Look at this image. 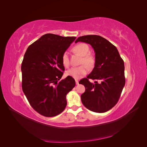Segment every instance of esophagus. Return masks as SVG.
Returning a JSON list of instances; mask_svg holds the SVG:
<instances>
[{"label": "esophagus", "instance_id": "esophagus-1", "mask_svg": "<svg viewBox=\"0 0 147 147\" xmlns=\"http://www.w3.org/2000/svg\"><path fill=\"white\" fill-rule=\"evenodd\" d=\"M75 83H76V84H79V82H78V81L77 80H75Z\"/></svg>", "mask_w": 147, "mask_h": 147}]
</instances>
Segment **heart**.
Segmentation results:
<instances>
[{"label": "heart", "instance_id": "b5f03b06", "mask_svg": "<svg viewBox=\"0 0 147 147\" xmlns=\"http://www.w3.org/2000/svg\"><path fill=\"white\" fill-rule=\"evenodd\" d=\"M74 52L77 53L82 56L80 61L82 65L78 67L71 68L66 72L67 76L72 77L74 79H80L84 75H85L88 72V67H92L95 63V57L89 53L90 48L86 43H80L74 46L72 48ZM61 61L63 65L66 68H68L70 65V61L68 53L64 52L61 57Z\"/></svg>", "mask_w": 147, "mask_h": 147}]
</instances>
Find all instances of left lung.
<instances>
[{
    "instance_id": "left-lung-1",
    "label": "left lung",
    "mask_w": 147,
    "mask_h": 147,
    "mask_svg": "<svg viewBox=\"0 0 147 147\" xmlns=\"http://www.w3.org/2000/svg\"><path fill=\"white\" fill-rule=\"evenodd\" d=\"M78 42L90 44L96 55L94 69L80 81L85 87L81 96L82 103L92 112H107L117 104L125 84L124 61L116 47L99 35H84L75 43ZM89 79L96 80L95 83Z\"/></svg>"
}]
</instances>
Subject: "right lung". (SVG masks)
Segmentation results:
<instances>
[{
	"instance_id": "obj_1",
	"label": "right lung",
	"mask_w": 147,
	"mask_h": 147,
	"mask_svg": "<svg viewBox=\"0 0 147 147\" xmlns=\"http://www.w3.org/2000/svg\"><path fill=\"white\" fill-rule=\"evenodd\" d=\"M75 37L47 34L28 48L22 62V89L32 107L47 117L63 112L66 95L75 86L67 76L59 82L64 67L61 57Z\"/></svg>"
}]
</instances>
